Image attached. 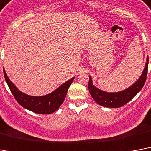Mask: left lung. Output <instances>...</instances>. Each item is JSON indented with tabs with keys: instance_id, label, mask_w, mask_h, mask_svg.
<instances>
[{
	"instance_id": "8db88e82",
	"label": "left lung",
	"mask_w": 151,
	"mask_h": 151,
	"mask_svg": "<svg viewBox=\"0 0 151 151\" xmlns=\"http://www.w3.org/2000/svg\"><path fill=\"white\" fill-rule=\"evenodd\" d=\"M148 62H149V58L147 56L145 67L139 79L130 87L118 92H106L100 90L93 84L92 79L91 76H89L88 90L93 99L99 105L107 108H119L128 103L141 90L145 84L147 74Z\"/></svg>"
}]
</instances>
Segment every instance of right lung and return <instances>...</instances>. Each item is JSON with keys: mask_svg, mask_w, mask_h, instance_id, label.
<instances>
[{"mask_svg": "<svg viewBox=\"0 0 151 151\" xmlns=\"http://www.w3.org/2000/svg\"><path fill=\"white\" fill-rule=\"evenodd\" d=\"M5 81L14 95V99L23 108L38 114H52L58 109L64 101L68 88L73 82L74 78L68 80L54 91L43 96H31L22 92L16 88L7 75L4 69Z\"/></svg>", "mask_w": 151, "mask_h": 151, "instance_id": "add662e5", "label": "right lung"}]
</instances>
